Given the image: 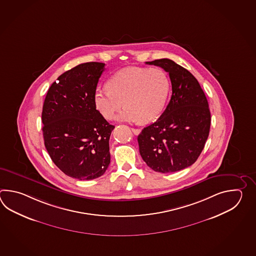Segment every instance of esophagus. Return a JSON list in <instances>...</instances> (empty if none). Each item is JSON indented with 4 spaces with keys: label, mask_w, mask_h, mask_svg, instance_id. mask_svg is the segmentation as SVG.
<instances>
[{
    "label": "esophagus",
    "mask_w": 256,
    "mask_h": 256,
    "mask_svg": "<svg viewBox=\"0 0 256 256\" xmlns=\"http://www.w3.org/2000/svg\"><path fill=\"white\" fill-rule=\"evenodd\" d=\"M132 132L136 136H138V134L141 132V130H140V129H136V128H132Z\"/></svg>",
    "instance_id": "obj_1"
}]
</instances>
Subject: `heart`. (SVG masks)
<instances>
[{"instance_id":"b5f03b06","label":"heart","mask_w":256,"mask_h":256,"mask_svg":"<svg viewBox=\"0 0 256 256\" xmlns=\"http://www.w3.org/2000/svg\"><path fill=\"white\" fill-rule=\"evenodd\" d=\"M107 88L94 93V104L104 118L112 119L124 102L126 108L118 115L117 120L150 122L163 112L170 82L166 72L158 68L129 66L110 76Z\"/></svg>"}]
</instances>
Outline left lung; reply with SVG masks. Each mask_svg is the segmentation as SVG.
I'll list each match as a JSON object with an SVG mask.
<instances>
[{"label": "left lung", "instance_id": "obj_1", "mask_svg": "<svg viewBox=\"0 0 256 256\" xmlns=\"http://www.w3.org/2000/svg\"><path fill=\"white\" fill-rule=\"evenodd\" d=\"M169 74L172 95L156 122L138 136L142 160L156 172L173 173L190 166L202 154L210 128L207 98L196 78L173 60L146 62Z\"/></svg>", "mask_w": 256, "mask_h": 256}]
</instances>
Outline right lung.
<instances>
[{"mask_svg": "<svg viewBox=\"0 0 256 256\" xmlns=\"http://www.w3.org/2000/svg\"><path fill=\"white\" fill-rule=\"evenodd\" d=\"M104 63L88 62L66 71L49 88L42 112L44 146L64 174L92 180L110 162V124L94 104Z\"/></svg>", "mask_w": 256, "mask_h": 256, "instance_id": "add662e5", "label": "right lung"}]
</instances>
